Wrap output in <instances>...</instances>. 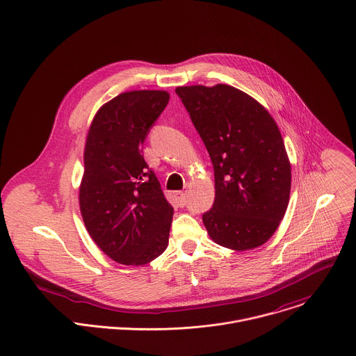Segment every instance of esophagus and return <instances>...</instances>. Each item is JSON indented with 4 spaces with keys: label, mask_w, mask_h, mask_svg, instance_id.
<instances>
[{
    "label": "esophagus",
    "mask_w": 356,
    "mask_h": 356,
    "mask_svg": "<svg viewBox=\"0 0 356 356\" xmlns=\"http://www.w3.org/2000/svg\"><path fill=\"white\" fill-rule=\"evenodd\" d=\"M175 196H177V200H178V203H179V206H181V207H184V206L186 204V196H185V192L178 191V192L175 193Z\"/></svg>",
    "instance_id": "1"
}]
</instances>
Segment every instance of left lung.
I'll return each instance as SVG.
<instances>
[{
    "instance_id": "1",
    "label": "left lung",
    "mask_w": 356,
    "mask_h": 356,
    "mask_svg": "<svg viewBox=\"0 0 356 356\" xmlns=\"http://www.w3.org/2000/svg\"><path fill=\"white\" fill-rule=\"evenodd\" d=\"M175 93L214 167V204L203 214L209 236L236 252L266 243L291 192V163L274 118L229 85L179 86Z\"/></svg>"
}]
</instances>
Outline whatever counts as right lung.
I'll return each mask as SVG.
<instances>
[{
  "label": "right lung",
  "mask_w": 356,
  "mask_h": 356,
  "mask_svg": "<svg viewBox=\"0 0 356 356\" xmlns=\"http://www.w3.org/2000/svg\"><path fill=\"white\" fill-rule=\"evenodd\" d=\"M168 102L165 90L121 93L97 110L88 131L81 214L95 243L125 266L147 264L168 246L174 209L142 156Z\"/></svg>",
  "instance_id": "add662e5"
}]
</instances>
